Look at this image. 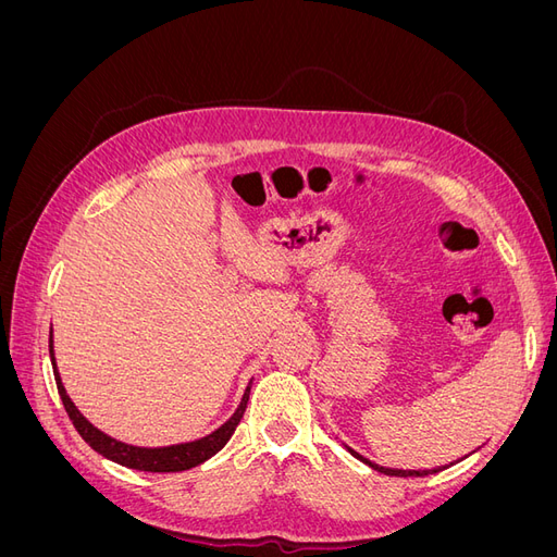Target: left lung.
Returning a JSON list of instances; mask_svg holds the SVG:
<instances>
[{"label":"left lung","mask_w":557,"mask_h":557,"mask_svg":"<svg viewBox=\"0 0 557 557\" xmlns=\"http://www.w3.org/2000/svg\"><path fill=\"white\" fill-rule=\"evenodd\" d=\"M348 450L352 455H358L352 448H348ZM362 462L369 465L372 469H376V471H381V474H387V476H428V474H436V471H440V469H391V467H381V465L367 460V458H362Z\"/></svg>","instance_id":"left-lung-1"}]
</instances>
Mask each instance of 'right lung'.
Returning a JSON list of instances; mask_svg holds the SVG:
<instances>
[{"mask_svg": "<svg viewBox=\"0 0 557 557\" xmlns=\"http://www.w3.org/2000/svg\"><path fill=\"white\" fill-rule=\"evenodd\" d=\"M48 352H50V362H53V374H55L60 399L64 404L66 413H70V420L74 423L76 432L83 436V442H86L99 455H104L107 460L117 462L123 467H129V469H139V471H162V474H164V471H185V469H193L201 462H207L209 458H213V455L230 442V436L234 434V430H237V425H239V420L244 418L246 404H248V393H250V383H252V379H250V383L246 385V391H244V397L239 401V407H237V411L232 413V418L225 420V423L218 430H213L211 434L201 436V440L172 444V446H158V448L132 446V444H125V442H117V440H113V436H109L107 432L95 428L90 420L76 409V404L72 401V397L66 395L62 379H60V372H58V364H55L53 325H50Z\"/></svg>", "mask_w": 557, "mask_h": 557, "instance_id": "add662e5", "label": "right lung"}]
</instances>
